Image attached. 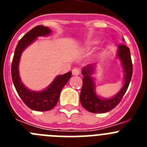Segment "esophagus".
Wrapping results in <instances>:
<instances>
[{"label":"esophagus","mask_w":147,"mask_h":147,"mask_svg":"<svg viewBox=\"0 0 147 147\" xmlns=\"http://www.w3.org/2000/svg\"><path fill=\"white\" fill-rule=\"evenodd\" d=\"M80 69H78V68H74V69L72 70V74L74 75V76H78V75H80Z\"/></svg>","instance_id":"obj_1"}]
</instances>
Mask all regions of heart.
Returning a JSON list of instances; mask_svg holds the SVG:
<instances>
[{
  "mask_svg": "<svg viewBox=\"0 0 147 147\" xmlns=\"http://www.w3.org/2000/svg\"><path fill=\"white\" fill-rule=\"evenodd\" d=\"M94 43H95V42H90V43L89 44V45H93V44H94Z\"/></svg>",
  "mask_w": 147,
  "mask_h": 147,
  "instance_id": "heart-1",
  "label": "heart"
}]
</instances>
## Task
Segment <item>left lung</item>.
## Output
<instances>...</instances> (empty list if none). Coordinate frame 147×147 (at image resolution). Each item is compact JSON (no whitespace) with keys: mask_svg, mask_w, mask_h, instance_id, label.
<instances>
[{"mask_svg":"<svg viewBox=\"0 0 147 147\" xmlns=\"http://www.w3.org/2000/svg\"><path fill=\"white\" fill-rule=\"evenodd\" d=\"M117 56L121 61L125 74L124 83L120 91L113 98H100L95 93V85L91 75L95 69L96 64L88 65L82 68V74L84 78L82 79V88L80 93V102L82 107L89 112L103 113L110 111L119 105L125 94L132 75V63L129 49L127 45L121 44L119 45Z\"/></svg>","mask_w":147,"mask_h":147,"instance_id":"obj_1","label":"left lung"}]
</instances>
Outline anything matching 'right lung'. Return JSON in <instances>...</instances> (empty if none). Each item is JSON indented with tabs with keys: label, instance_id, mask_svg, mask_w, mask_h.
Masks as SVG:
<instances>
[{
	"label": "right lung",
	"instance_id": "add662e5",
	"mask_svg": "<svg viewBox=\"0 0 147 147\" xmlns=\"http://www.w3.org/2000/svg\"><path fill=\"white\" fill-rule=\"evenodd\" d=\"M51 32L50 28L43 26H37L30 30L18 42L11 62V79L15 89L23 102L30 109L36 111H48L54 108L57 104L61 90L71 77V71L57 76L49 88L38 92L29 90L20 80L18 65L22 52L37 37L49 35Z\"/></svg>",
	"mask_w": 147,
	"mask_h": 147
}]
</instances>
